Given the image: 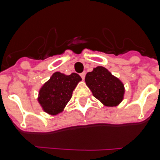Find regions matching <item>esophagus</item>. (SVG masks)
<instances>
[{"label": "esophagus", "mask_w": 160, "mask_h": 160, "mask_svg": "<svg viewBox=\"0 0 160 160\" xmlns=\"http://www.w3.org/2000/svg\"><path fill=\"white\" fill-rule=\"evenodd\" d=\"M80 76H81L83 80H84L85 77H86V72H82V73H80Z\"/></svg>", "instance_id": "esophagus-1"}]
</instances>
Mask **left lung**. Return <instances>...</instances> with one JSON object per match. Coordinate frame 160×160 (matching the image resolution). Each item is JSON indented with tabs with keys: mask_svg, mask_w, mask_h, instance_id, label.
I'll return each mask as SVG.
<instances>
[{
	"mask_svg": "<svg viewBox=\"0 0 160 160\" xmlns=\"http://www.w3.org/2000/svg\"><path fill=\"white\" fill-rule=\"evenodd\" d=\"M85 82L94 97L106 107H117L123 100V83L103 66H97L87 73Z\"/></svg>",
	"mask_w": 160,
	"mask_h": 160,
	"instance_id": "1",
	"label": "left lung"
}]
</instances>
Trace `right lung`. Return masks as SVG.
<instances>
[{"label":"right lung","instance_id":"obj_1","mask_svg":"<svg viewBox=\"0 0 160 160\" xmlns=\"http://www.w3.org/2000/svg\"><path fill=\"white\" fill-rule=\"evenodd\" d=\"M80 81L82 78L76 73L70 75L60 72L53 73L38 92V101L42 110L50 115L62 112Z\"/></svg>","mask_w":160,"mask_h":160}]
</instances>
